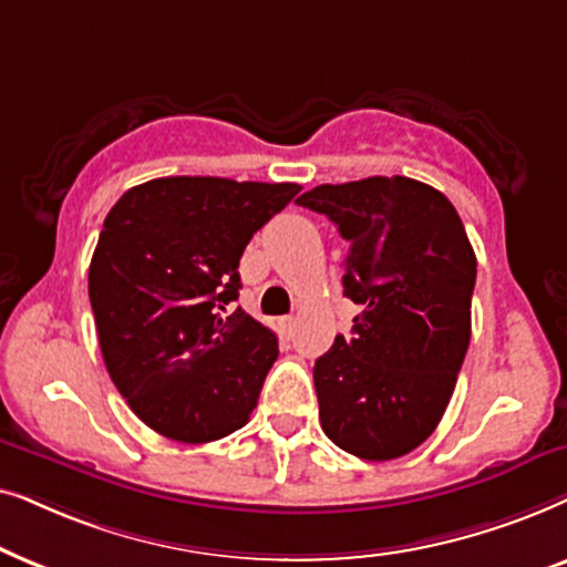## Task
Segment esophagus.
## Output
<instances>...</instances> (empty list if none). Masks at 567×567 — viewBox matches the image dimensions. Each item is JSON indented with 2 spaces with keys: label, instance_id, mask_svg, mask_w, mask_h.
Segmentation results:
<instances>
[{
  "label": "esophagus",
  "instance_id": "34e87169",
  "mask_svg": "<svg viewBox=\"0 0 567 567\" xmlns=\"http://www.w3.org/2000/svg\"><path fill=\"white\" fill-rule=\"evenodd\" d=\"M279 329H282L285 337H292V331H296V319L292 316H285V319H279Z\"/></svg>",
  "mask_w": 567,
  "mask_h": 567
}]
</instances>
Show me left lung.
Here are the masks:
<instances>
[{"mask_svg":"<svg viewBox=\"0 0 567 567\" xmlns=\"http://www.w3.org/2000/svg\"><path fill=\"white\" fill-rule=\"evenodd\" d=\"M298 205L350 244L342 285L362 306L313 365L323 433L365 462L410 454L446 412L472 337L477 259L462 217L404 176L321 184Z\"/></svg>","mask_w":567,"mask_h":567,"instance_id":"1","label":"left lung"}]
</instances>
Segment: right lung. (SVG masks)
Listing matches in <instances>:
<instances>
[{
  "label": "right lung",
  "mask_w": 567,
  "mask_h": 567,
  "mask_svg": "<svg viewBox=\"0 0 567 567\" xmlns=\"http://www.w3.org/2000/svg\"><path fill=\"white\" fill-rule=\"evenodd\" d=\"M300 192L213 176L153 178L126 192L90 261L87 292L111 381L171 441L244 427L279 347L238 300L254 233Z\"/></svg>",
  "instance_id": "1"
}]
</instances>
